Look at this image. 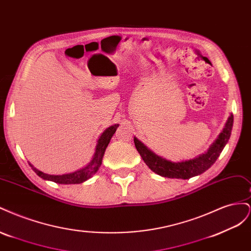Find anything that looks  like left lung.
<instances>
[{
  "instance_id": "8db88e82",
  "label": "left lung",
  "mask_w": 251,
  "mask_h": 251,
  "mask_svg": "<svg viewBox=\"0 0 251 251\" xmlns=\"http://www.w3.org/2000/svg\"><path fill=\"white\" fill-rule=\"evenodd\" d=\"M233 125V115H230L223 128L222 133L219 135L218 139L212 143V146L205 154L194 158L192 160L182 162H171L156 156L143 143L137 138H134L135 147L140 154L142 160L146 162L149 168L154 173L160 175L165 178H178L189 179L207 171L210 166L216 162L218 157L221 154L226 143L230 138V134Z\"/></svg>"
}]
</instances>
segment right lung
I'll return each instance as SVG.
<instances>
[{
    "instance_id": "1",
    "label": "right lung",
    "mask_w": 251,
    "mask_h": 251,
    "mask_svg": "<svg viewBox=\"0 0 251 251\" xmlns=\"http://www.w3.org/2000/svg\"><path fill=\"white\" fill-rule=\"evenodd\" d=\"M118 127V125H114L110 127H108L105 130L102 135L98 139V143L96 146V150H95V154L94 157L86 168H83L77 172H74L71 174H66V175H62V176H54V175H48L45 174L39 170H36L35 168L30 164L32 170L36 173V175L45 180H50L55 182V183H59V184H77V183H82L83 181L88 180L89 178H91L93 175L98 171L100 166L101 165V161H102V157L104 155V151L107 149L108 144L110 143V140L112 138V136L114 135V133L116 132Z\"/></svg>"
}]
</instances>
